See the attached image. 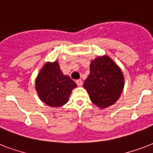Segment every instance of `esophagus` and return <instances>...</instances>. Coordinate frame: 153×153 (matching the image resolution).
<instances>
[{
    "label": "esophagus",
    "mask_w": 153,
    "mask_h": 153,
    "mask_svg": "<svg viewBox=\"0 0 153 153\" xmlns=\"http://www.w3.org/2000/svg\"><path fill=\"white\" fill-rule=\"evenodd\" d=\"M76 84L79 86H81L82 85V81L81 79H78V80H76Z\"/></svg>",
    "instance_id": "1"
}]
</instances>
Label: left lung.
<instances>
[{
    "mask_svg": "<svg viewBox=\"0 0 153 153\" xmlns=\"http://www.w3.org/2000/svg\"><path fill=\"white\" fill-rule=\"evenodd\" d=\"M91 73L83 83L94 104L99 108L114 105L124 88V76L112 59L103 55L91 61Z\"/></svg>",
    "mask_w": 153,
    "mask_h": 153,
    "instance_id": "1",
    "label": "left lung"
}]
</instances>
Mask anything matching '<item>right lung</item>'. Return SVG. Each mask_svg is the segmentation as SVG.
<instances>
[{
	"label": "right lung",
	"instance_id": "obj_1",
	"mask_svg": "<svg viewBox=\"0 0 153 153\" xmlns=\"http://www.w3.org/2000/svg\"><path fill=\"white\" fill-rule=\"evenodd\" d=\"M76 83L64 75L57 61L44 65L36 79V90L42 102L49 106H62L68 102Z\"/></svg>",
	"mask_w": 153,
	"mask_h": 153
}]
</instances>
